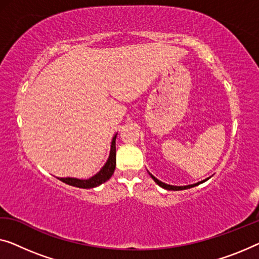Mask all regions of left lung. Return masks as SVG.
Masks as SVG:
<instances>
[{
  "label": "left lung",
  "mask_w": 259,
  "mask_h": 259,
  "mask_svg": "<svg viewBox=\"0 0 259 259\" xmlns=\"http://www.w3.org/2000/svg\"><path fill=\"white\" fill-rule=\"evenodd\" d=\"M152 179L156 181V183L159 185V186H161L163 188H165V190H168V191H183V190H187V188H191V187H194V186H198L199 184L203 183V181H201V183H198V184H193V185H188V186H172V185H167L165 183H161L160 180H158L157 178H154V177L151 175ZM207 180V179H206Z\"/></svg>",
  "instance_id": "1"
}]
</instances>
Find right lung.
I'll return each mask as SVG.
<instances>
[{
	"instance_id": "right-lung-1",
	"label": "right lung",
	"mask_w": 259,
	"mask_h": 259,
	"mask_svg": "<svg viewBox=\"0 0 259 259\" xmlns=\"http://www.w3.org/2000/svg\"><path fill=\"white\" fill-rule=\"evenodd\" d=\"M116 136L115 135L113 138V142H111V149H110V154L109 158H108L107 163L105 166L102 167L101 171H100L98 175H95L92 178L87 179V180H82V179H76V178H58L59 180L63 181V183L71 185V186H75L79 188H93L99 186L103 183H106L107 180H109V178L113 176V173L115 171V167H116Z\"/></svg>"
}]
</instances>
